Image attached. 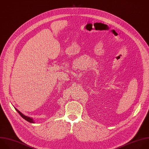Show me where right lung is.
I'll return each instance as SVG.
<instances>
[{
  "mask_svg": "<svg viewBox=\"0 0 149 149\" xmlns=\"http://www.w3.org/2000/svg\"><path fill=\"white\" fill-rule=\"evenodd\" d=\"M15 108V109L17 111V112L20 114V115L23 118V119H24L26 120H27V122H30V123H34V121H33V119H32V118H30V117H28V116H25L24 115H23V113H22L19 111H18L16 108Z\"/></svg>",
  "mask_w": 149,
  "mask_h": 149,
  "instance_id": "1",
  "label": "right lung"
}]
</instances>
